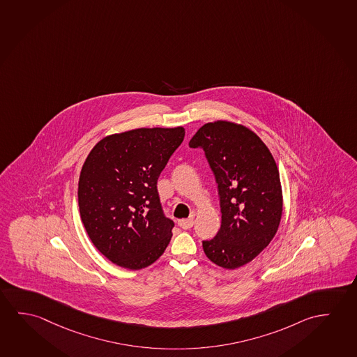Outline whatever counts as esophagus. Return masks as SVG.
I'll return each mask as SVG.
<instances>
[{
    "mask_svg": "<svg viewBox=\"0 0 357 357\" xmlns=\"http://www.w3.org/2000/svg\"><path fill=\"white\" fill-rule=\"evenodd\" d=\"M178 226L181 227L182 229H190L193 226L192 218H188V220H180L178 221Z\"/></svg>",
    "mask_w": 357,
    "mask_h": 357,
    "instance_id": "1",
    "label": "esophagus"
}]
</instances>
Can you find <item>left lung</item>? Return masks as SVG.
<instances>
[{"mask_svg": "<svg viewBox=\"0 0 357 357\" xmlns=\"http://www.w3.org/2000/svg\"><path fill=\"white\" fill-rule=\"evenodd\" d=\"M188 145L204 149L218 183L221 228L202 242L204 253L226 269L245 266L271 243L282 220L275 160L255 131L227 120L202 125Z\"/></svg>", "mask_w": 357, "mask_h": 357, "instance_id": "left-lung-1", "label": "left lung"}]
</instances>
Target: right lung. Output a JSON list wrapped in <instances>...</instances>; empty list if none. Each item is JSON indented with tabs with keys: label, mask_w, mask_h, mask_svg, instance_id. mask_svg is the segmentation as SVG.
Here are the masks:
<instances>
[{
	"label": "right lung",
	"mask_w": 357,
	"mask_h": 357,
	"mask_svg": "<svg viewBox=\"0 0 357 357\" xmlns=\"http://www.w3.org/2000/svg\"><path fill=\"white\" fill-rule=\"evenodd\" d=\"M183 137V126L139 128L102 137L86 156L78 182L80 218L114 264L146 268L170 243L174 222L162 213L156 185Z\"/></svg>",
	"instance_id": "right-lung-1"
}]
</instances>
